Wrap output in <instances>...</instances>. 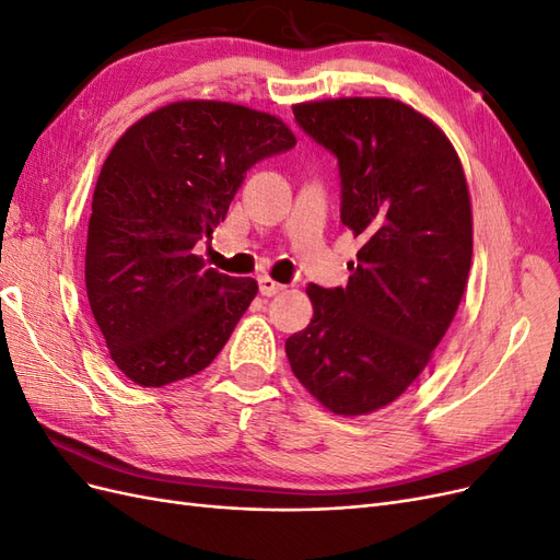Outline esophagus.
I'll use <instances>...</instances> for the list:
<instances>
[{
	"label": "esophagus",
	"instance_id": "esophagus-1",
	"mask_svg": "<svg viewBox=\"0 0 560 560\" xmlns=\"http://www.w3.org/2000/svg\"><path fill=\"white\" fill-rule=\"evenodd\" d=\"M282 290H284V284L276 282L273 278H268V276H261V278H259V292H261L264 296H276V294H280Z\"/></svg>",
	"mask_w": 560,
	"mask_h": 560
}]
</instances>
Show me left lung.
<instances>
[{"label":"left lung","instance_id":"obj_1","mask_svg":"<svg viewBox=\"0 0 560 560\" xmlns=\"http://www.w3.org/2000/svg\"><path fill=\"white\" fill-rule=\"evenodd\" d=\"M338 159L341 222L362 241L346 287L308 284L311 325L287 338L294 376L336 416L393 404L428 366L471 266V202L444 130L393 97L294 105Z\"/></svg>","mask_w":560,"mask_h":560}]
</instances>
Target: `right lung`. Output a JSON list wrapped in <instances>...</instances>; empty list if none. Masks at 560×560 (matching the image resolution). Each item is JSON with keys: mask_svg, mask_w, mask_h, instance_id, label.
Listing matches in <instances>:
<instances>
[{"mask_svg": "<svg viewBox=\"0 0 560 560\" xmlns=\"http://www.w3.org/2000/svg\"><path fill=\"white\" fill-rule=\"evenodd\" d=\"M296 144L278 116L182 100L132 124L100 171L86 292L114 364L142 387L206 369L257 296L194 247L224 222L254 163Z\"/></svg>", "mask_w": 560, "mask_h": 560, "instance_id": "right-lung-1", "label": "right lung"}]
</instances>
